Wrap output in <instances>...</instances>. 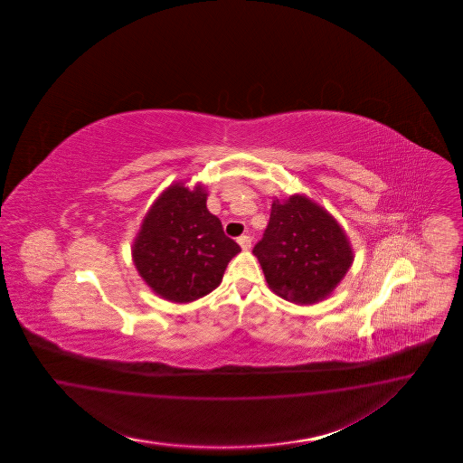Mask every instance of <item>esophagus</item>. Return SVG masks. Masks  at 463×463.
<instances>
[{"instance_id": "esophagus-1", "label": "esophagus", "mask_w": 463, "mask_h": 463, "mask_svg": "<svg viewBox=\"0 0 463 463\" xmlns=\"http://www.w3.org/2000/svg\"><path fill=\"white\" fill-rule=\"evenodd\" d=\"M238 242L244 251H248L251 248V238L250 236H241V238H238Z\"/></svg>"}]
</instances>
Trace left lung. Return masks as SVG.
Segmentation results:
<instances>
[{
    "mask_svg": "<svg viewBox=\"0 0 463 463\" xmlns=\"http://www.w3.org/2000/svg\"><path fill=\"white\" fill-rule=\"evenodd\" d=\"M252 254L268 287L300 306L324 300L353 263L350 241L336 219L304 195L273 202L265 234Z\"/></svg>",
    "mask_w": 463,
    "mask_h": 463,
    "instance_id": "8db88e82",
    "label": "left lung"
}]
</instances>
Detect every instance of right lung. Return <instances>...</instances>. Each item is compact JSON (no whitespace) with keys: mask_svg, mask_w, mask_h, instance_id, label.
Wrapping results in <instances>:
<instances>
[{"mask_svg":"<svg viewBox=\"0 0 463 463\" xmlns=\"http://www.w3.org/2000/svg\"><path fill=\"white\" fill-rule=\"evenodd\" d=\"M241 251L207 209V192L171 184L146 213L132 246L144 281L163 298L186 304L211 294Z\"/></svg>","mask_w":463,"mask_h":463,"instance_id":"add662e5","label":"right lung"}]
</instances>
